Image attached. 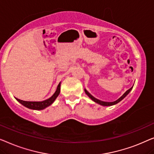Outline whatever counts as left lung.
<instances>
[{
    "instance_id": "1",
    "label": "left lung",
    "mask_w": 154,
    "mask_h": 154,
    "mask_svg": "<svg viewBox=\"0 0 154 154\" xmlns=\"http://www.w3.org/2000/svg\"><path fill=\"white\" fill-rule=\"evenodd\" d=\"M133 86H132V87L131 88H129L128 90H127L126 91H125L124 94H123L122 96H121L119 98L118 100H115V101H114V102H104V101H102V100H98V99H97V98H95V97H94L92 96L91 94H90V93H88V91H86V89H85V88H84V91H85V93H86V94L87 95V96L89 97V98L92 100L93 101H94L95 103H98V104H99V105H103V106H112V105H116V104H117L118 103H119L120 101H121L122 100L125 98V96H127L128 94H129L130 92H131V91L132 90V88H133Z\"/></svg>"
}]
</instances>
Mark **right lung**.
<instances>
[{"label": "right lung", "instance_id": "1", "mask_svg": "<svg viewBox=\"0 0 154 154\" xmlns=\"http://www.w3.org/2000/svg\"><path fill=\"white\" fill-rule=\"evenodd\" d=\"M60 82L58 84L56 88V91L54 94L50 98L45 100L40 101V102H32V101H24L19 100L18 98H15L18 102H19L21 105H23L24 107L29 108V109H35V110H42L44 109L45 108L48 107V106L51 105L55 101L56 98L58 96V95L60 94Z\"/></svg>", "mask_w": 154, "mask_h": 154}]
</instances>
